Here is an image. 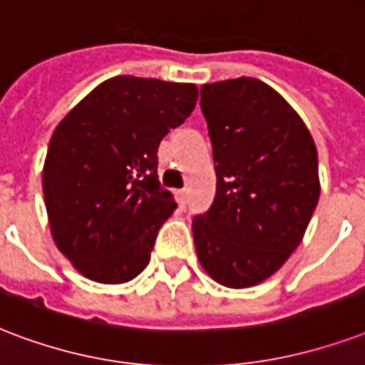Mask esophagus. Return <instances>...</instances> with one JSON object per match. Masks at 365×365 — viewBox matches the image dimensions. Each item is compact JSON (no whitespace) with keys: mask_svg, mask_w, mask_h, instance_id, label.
I'll use <instances>...</instances> for the list:
<instances>
[{"mask_svg":"<svg viewBox=\"0 0 365 365\" xmlns=\"http://www.w3.org/2000/svg\"><path fill=\"white\" fill-rule=\"evenodd\" d=\"M185 197H187L185 189H178L176 199H178V202H180V207H183V205H185Z\"/></svg>","mask_w":365,"mask_h":365,"instance_id":"1","label":"esophagus"}]
</instances>
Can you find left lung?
I'll return each mask as SVG.
<instances>
[{
  "mask_svg": "<svg viewBox=\"0 0 365 365\" xmlns=\"http://www.w3.org/2000/svg\"><path fill=\"white\" fill-rule=\"evenodd\" d=\"M216 197L193 218L199 262L214 282L252 287L287 262L319 199L318 151L297 110L268 83H205Z\"/></svg>",
  "mask_w": 365,
  "mask_h": 365,
  "instance_id": "left-lung-1",
  "label": "left lung"
}]
</instances>
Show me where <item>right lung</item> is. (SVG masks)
<instances>
[{
	"label": "right lung",
	"instance_id": "right-lung-1",
	"mask_svg": "<svg viewBox=\"0 0 365 365\" xmlns=\"http://www.w3.org/2000/svg\"><path fill=\"white\" fill-rule=\"evenodd\" d=\"M195 83L115 76L57 124L41 185L57 249L97 283H126L151 258L176 201L158 183V145L195 108Z\"/></svg>",
	"mask_w": 365,
	"mask_h": 365
}]
</instances>
